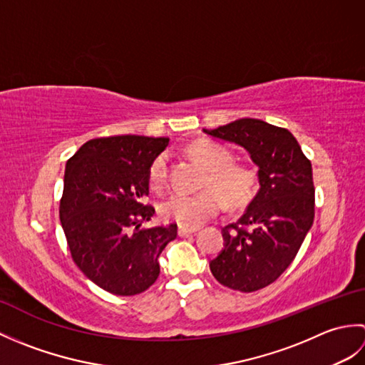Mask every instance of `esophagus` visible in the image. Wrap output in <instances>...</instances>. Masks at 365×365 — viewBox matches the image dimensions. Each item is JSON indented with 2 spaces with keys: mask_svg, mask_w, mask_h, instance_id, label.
Returning <instances> with one entry per match:
<instances>
[{
  "mask_svg": "<svg viewBox=\"0 0 365 365\" xmlns=\"http://www.w3.org/2000/svg\"><path fill=\"white\" fill-rule=\"evenodd\" d=\"M178 235L180 237H187V235H191V234H196L197 229L195 227H187V226H178Z\"/></svg>",
  "mask_w": 365,
  "mask_h": 365,
  "instance_id": "1",
  "label": "esophagus"
}]
</instances>
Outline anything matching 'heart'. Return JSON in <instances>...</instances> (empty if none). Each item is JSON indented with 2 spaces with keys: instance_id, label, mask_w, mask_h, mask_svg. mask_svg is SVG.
<instances>
[{
  "instance_id": "1",
  "label": "heart",
  "mask_w": 365,
  "mask_h": 365,
  "mask_svg": "<svg viewBox=\"0 0 365 365\" xmlns=\"http://www.w3.org/2000/svg\"><path fill=\"white\" fill-rule=\"evenodd\" d=\"M188 155L205 168L200 180L202 191L197 195H173L160 205L163 220L178 222L180 226L197 227L222 210L224 202L232 210H238L251 202L257 191V170L243 163H232V153L226 147L197 139L188 147ZM168 157L160 153L155 157L147 173L149 188L163 191L168 183Z\"/></svg>"
}]
</instances>
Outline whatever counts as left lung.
<instances>
[{
  "label": "left lung",
  "mask_w": 365,
  "mask_h": 365,
  "mask_svg": "<svg viewBox=\"0 0 365 365\" xmlns=\"http://www.w3.org/2000/svg\"><path fill=\"white\" fill-rule=\"evenodd\" d=\"M204 133L242 145L259 168L257 196L242 218L222 229L226 243L210 269L232 290H260L290 267L312 227V165L289 130L259 119H238Z\"/></svg>",
  "instance_id": "obj_1"
}]
</instances>
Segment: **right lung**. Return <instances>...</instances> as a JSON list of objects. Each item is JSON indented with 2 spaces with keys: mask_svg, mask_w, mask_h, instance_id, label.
Here are the masks:
<instances>
[{
  "mask_svg": "<svg viewBox=\"0 0 365 365\" xmlns=\"http://www.w3.org/2000/svg\"><path fill=\"white\" fill-rule=\"evenodd\" d=\"M168 138L118 135L91 139L68 158L59 218L72 259L100 289L119 297L145 292L177 224L144 229L155 208L147 173Z\"/></svg>",
  "mask_w": 365,
  "mask_h": 365,
  "instance_id": "obj_1",
  "label": "right lung"
}]
</instances>
